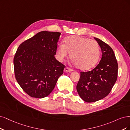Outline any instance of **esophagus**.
<instances>
[{"label": "esophagus", "instance_id": "obj_1", "mask_svg": "<svg viewBox=\"0 0 130 130\" xmlns=\"http://www.w3.org/2000/svg\"><path fill=\"white\" fill-rule=\"evenodd\" d=\"M71 71H72V70L70 69L69 67H66L64 69V72H70Z\"/></svg>", "mask_w": 130, "mask_h": 130}]
</instances>
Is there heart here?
<instances>
[{
	"label": "heart",
	"mask_w": 130,
	"mask_h": 130,
	"mask_svg": "<svg viewBox=\"0 0 130 130\" xmlns=\"http://www.w3.org/2000/svg\"><path fill=\"white\" fill-rule=\"evenodd\" d=\"M70 53V58L77 68L81 70L92 69L98 61L100 46L97 41L88 38L72 36L66 38L64 44L57 48L58 59L62 61Z\"/></svg>",
	"instance_id": "obj_1"
}]
</instances>
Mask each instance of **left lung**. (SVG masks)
I'll return each mask as SVG.
<instances>
[{
  "label": "left lung",
  "instance_id": "obj_1",
  "mask_svg": "<svg viewBox=\"0 0 130 130\" xmlns=\"http://www.w3.org/2000/svg\"><path fill=\"white\" fill-rule=\"evenodd\" d=\"M101 47L102 57L99 63L90 71L80 72L77 90L87 103L103 99L110 93L118 77V62L109 45L95 38Z\"/></svg>",
  "mask_w": 130,
  "mask_h": 130
}]
</instances>
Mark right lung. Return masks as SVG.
<instances>
[{"label":"right lung","mask_w":130,"mask_h":130,"mask_svg":"<svg viewBox=\"0 0 130 130\" xmlns=\"http://www.w3.org/2000/svg\"><path fill=\"white\" fill-rule=\"evenodd\" d=\"M61 33L41 31L24 41L14 57L15 77L23 91L33 98L51 93L65 66L54 57Z\"/></svg>","instance_id":"obj_1"}]
</instances>
